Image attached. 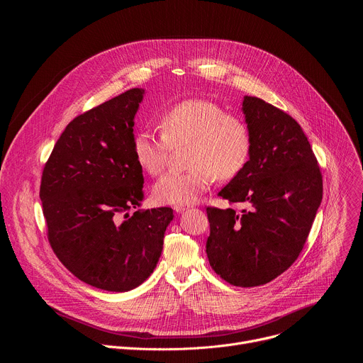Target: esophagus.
<instances>
[{"label":"esophagus","instance_id":"esophagus-1","mask_svg":"<svg viewBox=\"0 0 363 363\" xmlns=\"http://www.w3.org/2000/svg\"><path fill=\"white\" fill-rule=\"evenodd\" d=\"M174 210H175V213L181 214V213H184V211H186V210H188V206H185V205H175V206H174Z\"/></svg>","mask_w":363,"mask_h":363}]
</instances>
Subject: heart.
<instances>
[{
    "instance_id": "b5f03b06",
    "label": "heart",
    "mask_w": 363,
    "mask_h": 363,
    "mask_svg": "<svg viewBox=\"0 0 363 363\" xmlns=\"http://www.w3.org/2000/svg\"><path fill=\"white\" fill-rule=\"evenodd\" d=\"M162 136L140 130L133 138V155L149 175L167 165L171 147L189 143L185 172H168L153 185L160 203L188 205L208 188L214 178H234L247 164L251 140L247 126L208 100L188 99L168 109L160 122Z\"/></svg>"
}]
</instances>
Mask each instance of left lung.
Instances as JSON below:
<instances>
[{
	"label": "left lung",
	"mask_w": 363,
	"mask_h": 363,
	"mask_svg": "<svg viewBox=\"0 0 363 363\" xmlns=\"http://www.w3.org/2000/svg\"><path fill=\"white\" fill-rule=\"evenodd\" d=\"M242 113L250 157L218 195L248 208H206V255L221 279L252 287L272 281L297 260L320 206L323 182L315 153L291 116L254 96H244Z\"/></svg>",
	"instance_id": "8db88e82"
}]
</instances>
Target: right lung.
<instances>
[{"label":"right lung","mask_w":363,"mask_h":363,"mask_svg":"<svg viewBox=\"0 0 363 363\" xmlns=\"http://www.w3.org/2000/svg\"><path fill=\"white\" fill-rule=\"evenodd\" d=\"M145 89H130L74 118L44 167L40 186L48 241L79 280L129 291L155 270L168 206L135 211L143 201L133 126Z\"/></svg>","instance_id":"1"}]
</instances>
